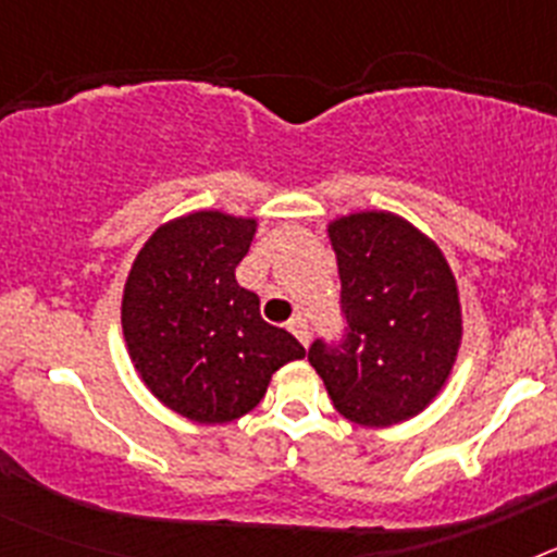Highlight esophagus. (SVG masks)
Segmentation results:
<instances>
[{
  "label": "esophagus",
  "instance_id": "1",
  "mask_svg": "<svg viewBox=\"0 0 557 557\" xmlns=\"http://www.w3.org/2000/svg\"><path fill=\"white\" fill-rule=\"evenodd\" d=\"M289 332H293L295 337L301 339L304 346H307V343H309V323H307V318H301V314H295L293 321H289Z\"/></svg>",
  "mask_w": 557,
  "mask_h": 557
}]
</instances>
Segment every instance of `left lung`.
Here are the masks:
<instances>
[{
  "instance_id": "obj_1",
  "label": "left lung",
  "mask_w": 557,
  "mask_h": 557,
  "mask_svg": "<svg viewBox=\"0 0 557 557\" xmlns=\"http://www.w3.org/2000/svg\"><path fill=\"white\" fill-rule=\"evenodd\" d=\"M346 334L309 346L339 416L391 426L446 385L460 348V298L444 253L407 220L359 211L329 225Z\"/></svg>"
}]
</instances>
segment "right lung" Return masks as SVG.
<instances>
[{"label":"right lung","mask_w":557,"mask_h":557,"mask_svg":"<svg viewBox=\"0 0 557 557\" xmlns=\"http://www.w3.org/2000/svg\"><path fill=\"white\" fill-rule=\"evenodd\" d=\"M256 220L195 211L161 225L139 250L122 295L133 366L161 405L198 424H225L262 401L284 362L307 357L236 284Z\"/></svg>","instance_id":"right-lung-1"}]
</instances>
